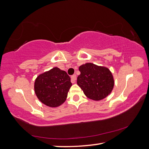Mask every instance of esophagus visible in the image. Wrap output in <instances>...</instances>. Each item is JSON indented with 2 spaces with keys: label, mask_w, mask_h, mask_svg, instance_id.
<instances>
[{
  "label": "esophagus",
  "mask_w": 149,
  "mask_h": 149,
  "mask_svg": "<svg viewBox=\"0 0 149 149\" xmlns=\"http://www.w3.org/2000/svg\"><path fill=\"white\" fill-rule=\"evenodd\" d=\"M77 80V75L76 74H73L71 76V82L72 83H74L76 82Z\"/></svg>",
  "instance_id": "esophagus-1"
}]
</instances>
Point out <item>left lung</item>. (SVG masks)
Masks as SVG:
<instances>
[{"label": "left lung", "mask_w": 149, "mask_h": 149, "mask_svg": "<svg viewBox=\"0 0 149 149\" xmlns=\"http://www.w3.org/2000/svg\"><path fill=\"white\" fill-rule=\"evenodd\" d=\"M79 70L80 74L77 78V84L88 98L99 101L111 92L114 82L107 68L87 63L80 66Z\"/></svg>", "instance_id": "obj_1"}]
</instances>
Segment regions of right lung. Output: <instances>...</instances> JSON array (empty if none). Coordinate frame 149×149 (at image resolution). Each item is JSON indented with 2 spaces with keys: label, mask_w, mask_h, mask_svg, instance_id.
Listing matches in <instances>:
<instances>
[{
  "label": "right lung",
  "mask_w": 149,
  "mask_h": 149,
  "mask_svg": "<svg viewBox=\"0 0 149 149\" xmlns=\"http://www.w3.org/2000/svg\"><path fill=\"white\" fill-rule=\"evenodd\" d=\"M70 78L67 73L54 67L36 78L35 92L42 103L56 107L64 102L71 87Z\"/></svg>",
  "instance_id": "add662e5"
}]
</instances>
